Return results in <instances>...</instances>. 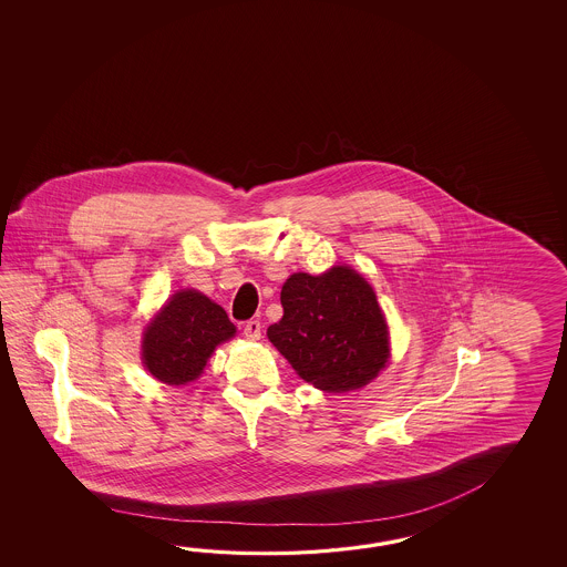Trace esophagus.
I'll return each instance as SVG.
<instances>
[{
  "label": "esophagus",
  "instance_id": "1",
  "mask_svg": "<svg viewBox=\"0 0 567 567\" xmlns=\"http://www.w3.org/2000/svg\"><path fill=\"white\" fill-rule=\"evenodd\" d=\"M243 334L249 338V340H259L261 338V324L259 320H247L243 326Z\"/></svg>",
  "mask_w": 567,
  "mask_h": 567
}]
</instances>
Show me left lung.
<instances>
[{"label": "left lung", "mask_w": 567, "mask_h": 567, "mask_svg": "<svg viewBox=\"0 0 567 567\" xmlns=\"http://www.w3.org/2000/svg\"><path fill=\"white\" fill-rule=\"evenodd\" d=\"M281 306L267 337L306 383L340 393L367 385L385 367V318L354 269L293 274L281 288Z\"/></svg>", "instance_id": "8db88e82"}]
</instances>
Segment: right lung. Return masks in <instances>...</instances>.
Here are the masks:
<instances>
[{
  "instance_id": "add662e5",
  "label": "right lung",
  "mask_w": 567,
  "mask_h": 567,
  "mask_svg": "<svg viewBox=\"0 0 567 567\" xmlns=\"http://www.w3.org/2000/svg\"><path fill=\"white\" fill-rule=\"evenodd\" d=\"M233 334L235 324L215 301L196 289L178 291L145 328V369L168 385H184Z\"/></svg>"
}]
</instances>
